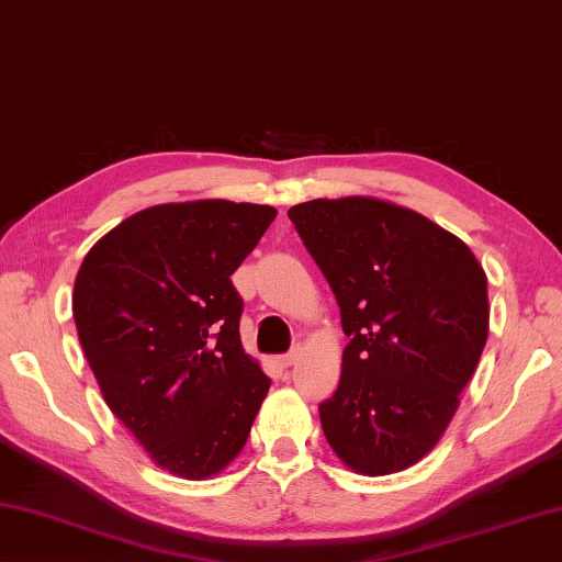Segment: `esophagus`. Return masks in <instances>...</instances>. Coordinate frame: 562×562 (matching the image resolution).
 Masks as SVG:
<instances>
[{
    "instance_id": "1",
    "label": "esophagus",
    "mask_w": 562,
    "mask_h": 562,
    "mask_svg": "<svg viewBox=\"0 0 562 562\" xmlns=\"http://www.w3.org/2000/svg\"><path fill=\"white\" fill-rule=\"evenodd\" d=\"M300 358H302V348H294V350H290L288 356H280L278 362L282 368H292V366H296V362H300Z\"/></svg>"
}]
</instances>
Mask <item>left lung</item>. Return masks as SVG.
Returning a JSON list of instances; mask_svg holds the SVG:
<instances>
[{"label":"left lung","instance_id":"8db88e82","mask_svg":"<svg viewBox=\"0 0 562 562\" xmlns=\"http://www.w3.org/2000/svg\"><path fill=\"white\" fill-rule=\"evenodd\" d=\"M288 216L350 338L338 390L318 404L328 446L358 475L416 465L453 422L487 344L485 270L456 234L378 196L312 200Z\"/></svg>","mask_w":562,"mask_h":562}]
</instances>
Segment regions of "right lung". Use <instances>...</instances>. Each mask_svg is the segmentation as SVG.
<instances>
[{
	"instance_id": "add662e5",
	"label": "right lung",
	"mask_w": 562,
	"mask_h": 562,
	"mask_svg": "<svg viewBox=\"0 0 562 562\" xmlns=\"http://www.w3.org/2000/svg\"><path fill=\"white\" fill-rule=\"evenodd\" d=\"M274 216L228 200L156 204L99 238L77 272V338L102 397L170 475H218L268 397L231 274Z\"/></svg>"
}]
</instances>
